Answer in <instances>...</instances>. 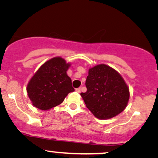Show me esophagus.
<instances>
[{
  "mask_svg": "<svg viewBox=\"0 0 158 158\" xmlns=\"http://www.w3.org/2000/svg\"><path fill=\"white\" fill-rule=\"evenodd\" d=\"M76 92H77V93H80L81 92V88L80 87H79V88H77V89H76Z\"/></svg>",
  "mask_w": 158,
  "mask_h": 158,
  "instance_id": "esophagus-1",
  "label": "esophagus"
}]
</instances>
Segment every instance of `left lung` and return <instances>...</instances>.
<instances>
[{
    "mask_svg": "<svg viewBox=\"0 0 158 158\" xmlns=\"http://www.w3.org/2000/svg\"><path fill=\"white\" fill-rule=\"evenodd\" d=\"M86 93L81 96L86 106L100 119L116 117L124 111L130 98L129 87L118 71L106 64L89 69Z\"/></svg>",
    "mask_w": 158,
    "mask_h": 158,
    "instance_id": "obj_1",
    "label": "left lung"
}]
</instances>
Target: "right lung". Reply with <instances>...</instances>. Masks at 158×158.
Here are the masks:
<instances>
[{"mask_svg":"<svg viewBox=\"0 0 158 158\" xmlns=\"http://www.w3.org/2000/svg\"><path fill=\"white\" fill-rule=\"evenodd\" d=\"M71 63L61 57L49 59L41 65L26 87L33 106L48 111L63 103L68 94L74 91L67 75Z\"/></svg>","mask_w":158,"mask_h":158,"instance_id":"add662e5","label":"right lung"}]
</instances>
